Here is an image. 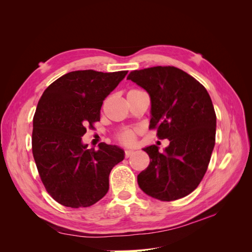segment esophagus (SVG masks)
<instances>
[{
	"instance_id": "esophagus-1",
	"label": "esophagus",
	"mask_w": 252,
	"mask_h": 252,
	"mask_svg": "<svg viewBox=\"0 0 252 252\" xmlns=\"http://www.w3.org/2000/svg\"><path fill=\"white\" fill-rule=\"evenodd\" d=\"M134 154L133 150H125V158H129Z\"/></svg>"
}]
</instances>
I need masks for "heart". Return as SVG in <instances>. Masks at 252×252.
<instances>
[{"label": "heart", "mask_w": 252, "mask_h": 252, "mask_svg": "<svg viewBox=\"0 0 252 252\" xmlns=\"http://www.w3.org/2000/svg\"><path fill=\"white\" fill-rule=\"evenodd\" d=\"M129 91H139V89H131ZM117 139L121 143L126 144V145H130L135 140V131L133 130V129H124V130H122L121 132L118 133Z\"/></svg>", "instance_id": "obj_1"}]
</instances>
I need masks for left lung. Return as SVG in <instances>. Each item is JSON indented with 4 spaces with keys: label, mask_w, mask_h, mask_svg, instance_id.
I'll return each mask as SVG.
<instances>
[{
    "label": "left lung",
    "mask_w": 252,
    "mask_h": 252,
    "mask_svg": "<svg viewBox=\"0 0 252 252\" xmlns=\"http://www.w3.org/2000/svg\"><path fill=\"white\" fill-rule=\"evenodd\" d=\"M127 79L150 95L149 129L170 141L164 152L156 145L143 149L150 163L138 175V184L159 201L182 199L199 186L216 144L217 116L210 95L199 81L173 66L133 70Z\"/></svg>",
    "instance_id": "1"
}]
</instances>
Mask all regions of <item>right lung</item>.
Wrapping results in <instances>:
<instances>
[{
	"label": "right lung",
	"instance_id": "right-lung-1",
	"mask_svg": "<svg viewBox=\"0 0 252 252\" xmlns=\"http://www.w3.org/2000/svg\"><path fill=\"white\" fill-rule=\"evenodd\" d=\"M126 74L68 72L50 84L37 103L32 155L47 192L61 205L89 207L107 193L110 171L124 159V150L105 143L87 149L82 136L100 121L103 101Z\"/></svg>",
	"mask_w": 252,
	"mask_h": 252
}]
</instances>
